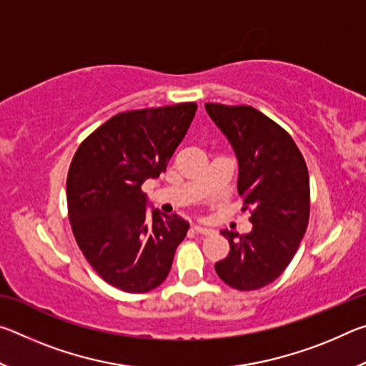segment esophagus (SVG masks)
<instances>
[{
  "label": "esophagus",
  "instance_id": "esophagus-1",
  "mask_svg": "<svg viewBox=\"0 0 366 366\" xmlns=\"http://www.w3.org/2000/svg\"><path fill=\"white\" fill-rule=\"evenodd\" d=\"M194 229H195V231H197L198 234H203V235H208V234H212V232H213V229H212V227H208V226H202V224H195V226H194Z\"/></svg>",
  "mask_w": 366,
  "mask_h": 366
}]
</instances>
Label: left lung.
<instances>
[{
	"mask_svg": "<svg viewBox=\"0 0 366 366\" xmlns=\"http://www.w3.org/2000/svg\"><path fill=\"white\" fill-rule=\"evenodd\" d=\"M205 109L237 158V192L253 224L244 235L222 229L231 250L214 269L227 286L255 290L282 274L307 231L308 169L292 137L258 109L216 103Z\"/></svg>",
	"mask_w": 366,
	"mask_h": 366,
	"instance_id": "obj_1",
	"label": "left lung"
}]
</instances>
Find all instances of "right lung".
I'll use <instances>...</instances> for the list:
<instances>
[{
	"label": "right lung",
	"mask_w": 366,
	"mask_h": 366,
	"mask_svg": "<svg viewBox=\"0 0 366 366\" xmlns=\"http://www.w3.org/2000/svg\"><path fill=\"white\" fill-rule=\"evenodd\" d=\"M195 111L181 103L116 114L72 158L66 194L74 237L92 268L124 292L158 287L189 231L179 214L148 209L142 184L166 171Z\"/></svg>",
	"instance_id": "obj_1"
}]
</instances>
